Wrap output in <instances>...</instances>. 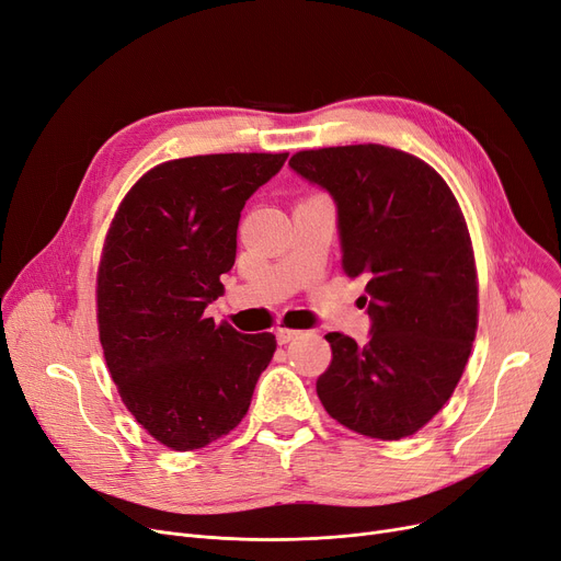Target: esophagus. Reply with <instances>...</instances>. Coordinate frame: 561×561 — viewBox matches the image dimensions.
<instances>
[{"label":"esophagus","mask_w":561,"mask_h":561,"mask_svg":"<svg viewBox=\"0 0 561 561\" xmlns=\"http://www.w3.org/2000/svg\"><path fill=\"white\" fill-rule=\"evenodd\" d=\"M299 335H301V331H297V329H283V327H278V329H276V341H278L280 345H285V343H289V341L299 339Z\"/></svg>","instance_id":"34e87169"}]
</instances>
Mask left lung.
<instances>
[{
  "instance_id": "8db88e82",
  "label": "left lung",
  "mask_w": 561,
  "mask_h": 561,
  "mask_svg": "<svg viewBox=\"0 0 561 561\" xmlns=\"http://www.w3.org/2000/svg\"><path fill=\"white\" fill-rule=\"evenodd\" d=\"M295 172L339 207L343 272L364 278L370 341L327 333L318 396L373 439L421 431L451 398L479 324L472 239L456 195L416 156L385 145L304 149Z\"/></svg>"
}]
</instances>
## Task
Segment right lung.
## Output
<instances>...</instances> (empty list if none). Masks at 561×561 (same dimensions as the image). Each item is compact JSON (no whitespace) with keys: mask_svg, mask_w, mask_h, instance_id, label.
Returning <instances> with one entry per match:
<instances>
[{"mask_svg":"<svg viewBox=\"0 0 561 561\" xmlns=\"http://www.w3.org/2000/svg\"><path fill=\"white\" fill-rule=\"evenodd\" d=\"M287 153H207L145 172L112 218L96 274L99 339L126 410L172 451L228 435L249 412L274 333L205 316L237 257L241 209Z\"/></svg>","mask_w":561,"mask_h":561,"instance_id":"1","label":"right lung"}]
</instances>
